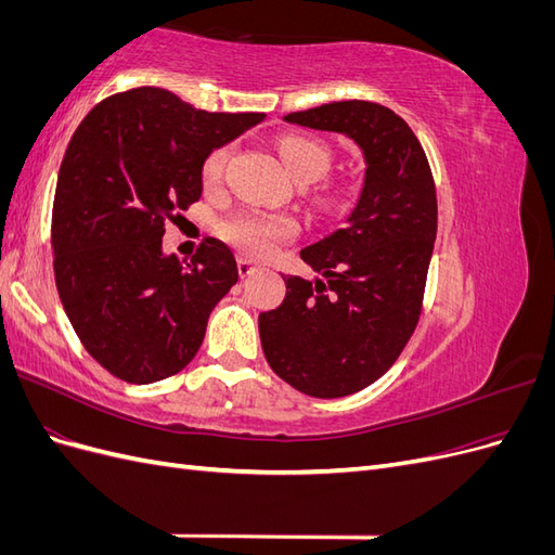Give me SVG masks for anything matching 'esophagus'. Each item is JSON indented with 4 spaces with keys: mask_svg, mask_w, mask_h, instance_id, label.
<instances>
[{
    "mask_svg": "<svg viewBox=\"0 0 555 555\" xmlns=\"http://www.w3.org/2000/svg\"><path fill=\"white\" fill-rule=\"evenodd\" d=\"M257 263L255 261H249V259H238V273H241V278H247V275H251V273H255L257 271Z\"/></svg>",
    "mask_w": 555,
    "mask_h": 555,
    "instance_id": "esophagus-1",
    "label": "esophagus"
}]
</instances>
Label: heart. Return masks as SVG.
<instances>
[{
    "label": "heart",
    "instance_id": "heart-1",
    "mask_svg": "<svg viewBox=\"0 0 555 555\" xmlns=\"http://www.w3.org/2000/svg\"><path fill=\"white\" fill-rule=\"evenodd\" d=\"M280 157L287 166V171L296 182H314L322 178L331 164L328 147L319 141L306 137H284L278 143ZM231 157V147L222 145L212 150L208 159L204 162V178L206 188H217L224 178L227 162ZM222 238L241 249L247 257H268L282 245L292 241L298 233V222L289 215H271V212H257L245 210L227 217L220 227Z\"/></svg>",
    "mask_w": 555,
    "mask_h": 555
}]
</instances>
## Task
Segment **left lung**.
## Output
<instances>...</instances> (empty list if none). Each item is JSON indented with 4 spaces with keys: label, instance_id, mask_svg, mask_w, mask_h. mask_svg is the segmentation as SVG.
I'll return each instance as SVG.
<instances>
[{
    "label": "left lung",
    "instance_id": "8db88e82",
    "mask_svg": "<svg viewBox=\"0 0 555 555\" xmlns=\"http://www.w3.org/2000/svg\"><path fill=\"white\" fill-rule=\"evenodd\" d=\"M284 120L345 133L365 159L345 229L300 249L326 280L287 275L280 308L259 314L273 371L300 393L343 398L379 379L412 338L438 233V196L422 143L391 108L351 99Z\"/></svg>",
    "mask_w": 555,
    "mask_h": 555
}]
</instances>
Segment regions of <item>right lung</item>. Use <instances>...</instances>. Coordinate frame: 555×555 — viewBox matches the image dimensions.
Masks as SVG:
<instances>
[{"mask_svg": "<svg viewBox=\"0 0 555 555\" xmlns=\"http://www.w3.org/2000/svg\"><path fill=\"white\" fill-rule=\"evenodd\" d=\"M263 113H208L169 90L96 104L66 147L53 204V266L90 357L129 384L180 373L212 308L238 282L233 251L206 238L190 263L164 255L166 222L204 192V162Z\"/></svg>", "mask_w": 555, "mask_h": 555, "instance_id": "obj_1", "label": "right lung"}]
</instances>
